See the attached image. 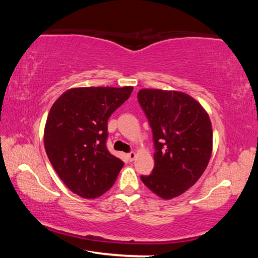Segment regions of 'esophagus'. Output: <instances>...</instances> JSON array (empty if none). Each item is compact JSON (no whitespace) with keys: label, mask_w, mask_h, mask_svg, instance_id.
I'll return each mask as SVG.
<instances>
[{"label":"esophagus","mask_w":258,"mask_h":258,"mask_svg":"<svg viewBox=\"0 0 258 258\" xmlns=\"http://www.w3.org/2000/svg\"><path fill=\"white\" fill-rule=\"evenodd\" d=\"M127 157H128V158H130V160H134L135 157H137V152H134V151H131L130 154L127 155Z\"/></svg>","instance_id":"obj_1"}]
</instances>
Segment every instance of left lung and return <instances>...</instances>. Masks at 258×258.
I'll use <instances>...</instances> for the list:
<instances>
[{
    "mask_svg": "<svg viewBox=\"0 0 258 258\" xmlns=\"http://www.w3.org/2000/svg\"><path fill=\"white\" fill-rule=\"evenodd\" d=\"M138 100L152 130L155 167L141 176L148 189L163 199L178 197L206 169L213 151V130L207 111L180 91L142 89Z\"/></svg>",
    "mask_w": 258,
    "mask_h": 258,
    "instance_id": "left-lung-1",
    "label": "left lung"
}]
</instances>
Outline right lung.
<instances>
[{
	"label": "right lung",
	"instance_id": "obj_1",
	"mask_svg": "<svg viewBox=\"0 0 258 258\" xmlns=\"http://www.w3.org/2000/svg\"><path fill=\"white\" fill-rule=\"evenodd\" d=\"M133 86L73 87L47 115L44 148L69 190L82 198L100 197L115 183L124 163L108 151V118L130 98Z\"/></svg>",
	"mask_w": 258,
	"mask_h": 258
}]
</instances>
